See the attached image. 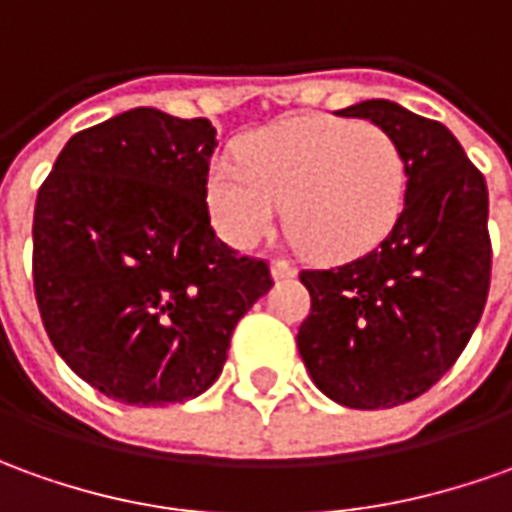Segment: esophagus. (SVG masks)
<instances>
[{
    "instance_id": "obj_1",
    "label": "esophagus",
    "mask_w": 512,
    "mask_h": 512,
    "mask_svg": "<svg viewBox=\"0 0 512 512\" xmlns=\"http://www.w3.org/2000/svg\"><path fill=\"white\" fill-rule=\"evenodd\" d=\"M271 274H274V280H288V277H294V274H297V266L277 257V260H271Z\"/></svg>"
}]
</instances>
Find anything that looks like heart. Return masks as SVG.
I'll use <instances>...</instances> for the list:
<instances>
[{"label": "heart", "instance_id": "b5f03b06", "mask_svg": "<svg viewBox=\"0 0 512 512\" xmlns=\"http://www.w3.org/2000/svg\"><path fill=\"white\" fill-rule=\"evenodd\" d=\"M241 162L215 159L207 201L232 246H255L285 207L291 241L319 260L373 252L398 224L406 196L401 148L384 128L311 114L243 139Z\"/></svg>", "mask_w": 512, "mask_h": 512}]
</instances>
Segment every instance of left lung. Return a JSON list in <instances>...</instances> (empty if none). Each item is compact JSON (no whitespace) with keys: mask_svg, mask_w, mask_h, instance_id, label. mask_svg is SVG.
<instances>
[{"mask_svg":"<svg viewBox=\"0 0 512 512\" xmlns=\"http://www.w3.org/2000/svg\"><path fill=\"white\" fill-rule=\"evenodd\" d=\"M384 128L401 148L398 224L358 260L300 271L311 314L300 356L330 401L389 409L420 398L460 358L490 288L488 184L437 120L389 100L339 111Z\"/></svg>","mask_w":512,"mask_h":512,"instance_id":"left-lung-1","label":"left lung"}]
</instances>
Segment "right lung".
<instances>
[{"mask_svg":"<svg viewBox=\"0 0 512 512\" xmlns=\"http://www.w3.org/2000/svg\"><path fill=\"white\" fill-rule=\"evenodd\" d=\"M210 120L131 109L78 131L33 215V288L58 356L106 398L182 403L224 370L274 280L215 235Z\"/></svg>","mask_w":512,"mask_h":512,"instance_id":"obj_1","label":"right lung"}]
</instances>
